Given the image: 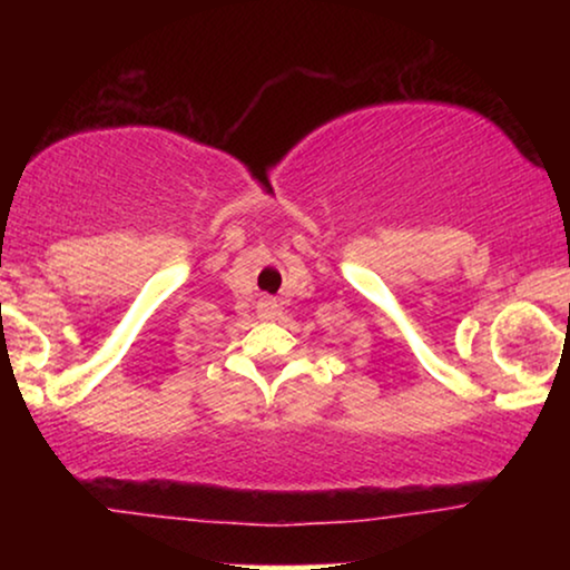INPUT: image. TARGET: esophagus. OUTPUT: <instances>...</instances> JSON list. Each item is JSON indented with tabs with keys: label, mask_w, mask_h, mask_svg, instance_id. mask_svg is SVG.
I'll return each mask as SVG.
<instances>
[{
	"label": "esophagus",
	"mask_w": 570,
	"mask_h": 570,
	"mask_svg": "<svg viewBox=\"0 0 570 570\" xmlns=\"http://www.w3.org/2000/svg\"><path fill=\"white\" fill-rule=\"evenodd\" d=\"M272 308H275V303H264V311H267V314H269Z\"/></svg>",
	"instance_id": "obj_1"
}]
</instances>
